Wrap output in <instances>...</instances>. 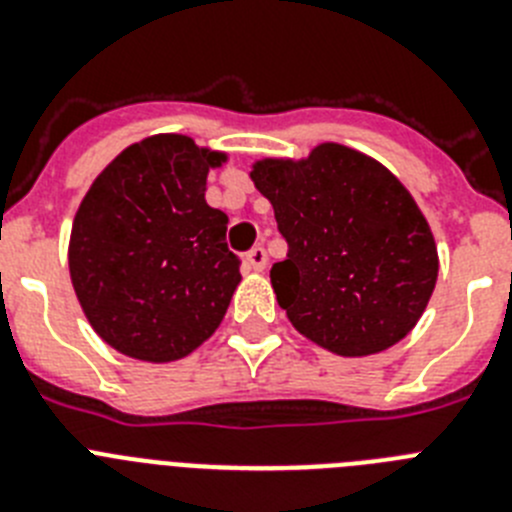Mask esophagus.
<instances>
[{
  "mask_svg": "<svg viewBox=\"0 0 512 512\" xmlns=\"http://www.w3.org/2000/svg\"><path fill=\"white\" fill-rule=\"evenodd\" d=\"M246 261H248V266H251L253 271H264L266 269V251H264V246H256V248H251V251H248V256H246Z\"/></svg>",
  "mask_w": 512,
  "mask_h": 512,
  "instance_id": "1",
  "label": "esophagus"
}]
</instances>
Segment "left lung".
<instances>
[{
    "instance_id": "1",
    "label": "left lung",
    "mask_w": 512,
    "mask_h": 512,
    "mask_svg": "<svg viewBox=\"0 0 512 512\" xmlns=\"http://www.w3.org/2000/svg\"><path fill=\"white\" fill-rule=\"evenodd\" d=\"M251 179L289 248L271 266L289 323L338 356L379 354L408 336L438 277L433 233L408 189L338 143L305 161L266 158Z\"/></svg>"
}]
</instances>
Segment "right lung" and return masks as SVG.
Returning a JSON list of instances; mask_svg holds the SVG:
<instances>
[{
  "label": "right lung",
  "mask_w": 512,
  "mask_h": 512,
  "mask_svg": "<svg viewBox=\"0 0 512 512\" xmlns=\"http://www.w3.org/2000/svg\"><path fill=\"white\" fill-rule=\"evenodd\" d=\"M223 153L187 135L133 143L94 179L74 217L69 271L102 341L140 361H176L215 333L241 282L228 215L207 205Z\"/></svg>",
  "instance_id": "1"
}]
</instances>
